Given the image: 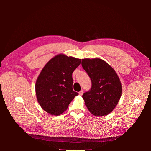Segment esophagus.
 I'll list each match as a JSON object with an SVG mask.
<instances>
[{
  "instance_id": "obj_1",
  "label": "esophagus",
  "mask_w": 151,
  "mask_h": 151,
  "mask_svg": "<svg viewBox=\"0 0 151 151\" xmlns=\"http://www.w3.org/2000/svg\"><path fill=\"white\" fill-rule=\"evenodd\" d=\"M83 93H84V91L83 90H81L80 92L79 93V95H83Z\"/></svg>"
}]
</instances>
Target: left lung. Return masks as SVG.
Wrapping results in <instances>:
<instances>
[{"instance_id":"8db88e82","label":"left lung","mask_w":151,"mask_h":151,"mask_svg":"<svg viewBox=\"0 0 151 151\" xmlns=\"http://www.w3.org/2000/svg\"><path fill=\"white\" fill-rule=\"evenodd\" d=\"M82 66L92 86L83 94L86 106L96 116L107 115L115 108L122 95V84L115 70L102 59H82Z\"/></svg>"}]
</instances>
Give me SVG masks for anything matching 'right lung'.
I'll return each mask as SVG.
<instances>
[{"label": "right lung", "instance_id": "right-lung-1", "mask_svg": "<svg viewBox=\"0 0 151 151\" xmlns=\"http://www.w3.org/2000/svg\"><path fill=\"white\" fill-rule=\"evenodd\" d=\"M81 59L59 54L49 60L35 84L36 98L44 110L53 115L64 112L78 93L73 91L72 73Z\"/></svg>", "mask_w": 151, "mask_h": 151}]
</instances>
